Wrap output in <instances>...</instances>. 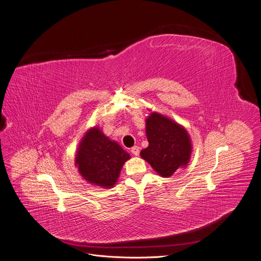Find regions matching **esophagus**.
Listing matches in <instances>:
<instances>
[{"instance_id": "34e87169", "label": "esophagus", "mask_w": 261, "mask_h": 261, "mask_svg": "<svg viewBox=\"0 0 261 261\" xmlns=\"http://www.w3.org/2000/svg\"><path fill=\"white\" fill-rule=\"evenodd\" d=\"M130 152H131V154H132V155H134V156H138V155H139V148H138L137 146H135V147L131 148Z\"/></svg>"}]
</instances>
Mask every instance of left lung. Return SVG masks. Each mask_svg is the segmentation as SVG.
<instances>
[{
	"instance_id": "1",
	"label": "left lung",
	"mask_w": 261,
	"mask_h": 261,
	"mask_svg": "<svg viewBox=\"0 0 261 261\" xmlns=\"http://www.w3.org/2000/svg\"><path fill=\"white\" fill-rule=\"evenodd\" d=\"M148 148L140 156L150 163L161 177H171L178 169L185 168L192 155V141L185 128L158 112L146 120Z\"/></svg>"
}]
</instances>
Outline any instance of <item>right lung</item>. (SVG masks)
Wrapping results in <instances>:
<instances>
[{
	"label": "right lung",
	"mask_w": 261,
	"mask_h": 261,
	"mask_svg": "<svg viewBox=\"0 0 261 261\" xmlns=\"http://www.w3.org/2000/svg\"><path fill=\"white\" fill-rule=\"evenodd\" d=\"M128 159L130 154L116 141L109 139L99 127H93L81 139L75 163L88 183L111 188Z\"/></svg>",
	"instance_id": "obj_1"
}]
</instances>
